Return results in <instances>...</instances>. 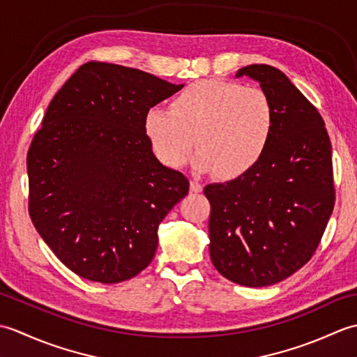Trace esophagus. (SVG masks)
I'll return each mask as SVG.
<instances>
[{
  "instance_id": "esophagus-1",
  "label": "esophagus",
  "mask_w": 357,
  "mask_h": 357,
  "mask_svg": "<svg viewBox=\"0 0 357 357\" xmlns=\"http://www.w3.org/2000/svg\"><path fill=\"white\" fill-rule=\"evenodd\" d=\"M202 188H204L202 184L198 183V181H196V179H192V181H190V190H192L193 193H201Z\"/></svg>"
}]
</instances>
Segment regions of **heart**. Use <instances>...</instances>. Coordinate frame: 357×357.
Returning a JSON list of instances; mask_svg holds the SVG:
<instances>
[{
	"mask_svg": "<svg viewBox=\"0 0 357 357\" xmlns=\"http://www.w3.org/2000/svg\"><path fill=\"white\" fill-rule=\"evenodd\" d=\"M144 128L165 165H185L196 136V167L233 179L261 161L275 132V110L261 89L204 79L174 96L170 110L151 107Z\"/></svg>",
	"mask_w": 357,
	"mask_h": 357,
	"instance_id": "heart-1",
	"label": "heart"
}]
</instances>
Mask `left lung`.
I'll list each match as a JSON object with an SVG mask.
<instances>
[{"label":"left lung","mask_w":357,"mask_h":357,"mask_svg":"<svg viewBox=\"0 0 357 357\" xmlns=\"http://www.w3.org/2000/svg\"><path fill=\"white\" fill-rule=\"evenodd\" d=\"M259 82L275 110L261 161L204 188L210 201V257L244 287L278 284L312 259L335 207L331 142L319 112L276 67L252 64L236 78Z\"/></svg>","instance_id":"left-lung-1"}]
</instances>
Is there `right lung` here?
I'll return each instance as SVG.
<instances>
[{
  "label": "right lung",
  "instance_id": "add662e5",
  "mask_svg": "<svg viewBox=\"0 0 357 357\" xmlns=\"http://www.w3.org/2000/svg\"><path fill=\"white\" fill-rule=\"evenodd\" d=\"M183 87L90 61L50 101L27 153L29 213L78 276L116 284L153 259L158 227L187 196L188 179L158 161L144 119Z\"/></svg>",
  "mask_w": 357,
  "mask_h": 357
}]
</instances>
